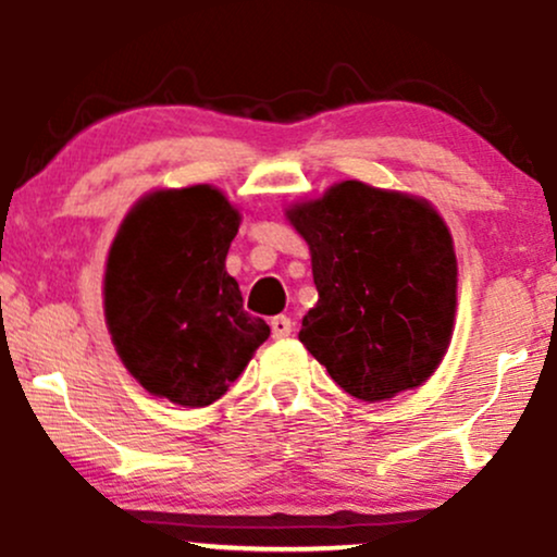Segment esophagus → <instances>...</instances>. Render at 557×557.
Wrapping results in <instances>:
<instances>
[{"label": "esophagus", "mask_w": 557, "mask_h": 557, "mask_svg": "<svg viewBox=\"0 0 557 557\" xmlns=\"http://www.w3.org/2000/svg\"><path fill=\"white\" fill-rule=\"evenodd\" d=\"M270 327H272L274 341H283V337H287L293 332V322H290V317L280 314V317H272Z\"/></svg>", "instance_id": "1"}]
</instances>
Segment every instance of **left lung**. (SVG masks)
I'll list each match as a JSON object with an SVG mask.
<instances>
[{
	"label": "left lung",
	"mask_w": 557,
	"mask_h": 557,
	"mask_svg": "<svg viewBox=\"0 0 557 557\" xmlns=\"http://www.w3.org/2000/svg\"><path fill=\"white\" fill-rule=\"evenodd\" d=\"M309 243L319 300L298 341L345 393L380 403L424 385L456 322L458 261L426 198L361 181L285 209Z\"/></svg>",
	"instance_id": "left-lung-1"
}]
</instances>
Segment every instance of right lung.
I'll return each mask as SVG.
<instances>
[{"label":"right lung","instance_id":"right-lung-1","mask_svg":"<svg viewBox=\"0 0 557 557\" xmlns=\"http://www.w3.org/2000/svg\"><path fill=\"white\" fill-rule=\"evenodd\" d=\"M240 212L214 185L140 196L114 235L104 317L125 369L185 408L220 400L270 337L225 270Z\"/></svg>","mask_w":557,"mask_h":557}]
</instances>
